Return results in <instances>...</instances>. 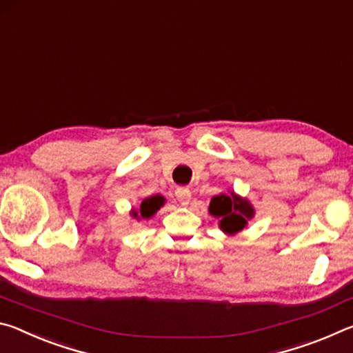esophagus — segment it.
Wrapping results in <instances>:
<instances>
[{
	"mask_svg": "<svg viewBox=\"0 0 353 353\" xmlns=\"http://www.w3.org/2000/svg\"><path fill=\"white\" fill-rule=\"evenodd\" d=\"M176 198L182 205L188 204L190 199H191V191L187 190V188H177L176 190Z\"/></svg>",
	"mask_w": 353,
	"mask_h": 353,
	"instance_id": "1",
	"label": "esophagus"
}]
</instances>
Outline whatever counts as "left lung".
<instances>
[{"label":"left lung","mask_w":353,"mask_h":353,"mask_svg":"<svg viewBox=\"0 0 353 353\" xmlns=\"http://www.w3.org/2000/svg\"><path fill=\"white\" fill-rule=\"evenodd\" d=\"M208 212L214 218H219V229L227 235H235L243 230L255 214L252 204L234 191L230 194L213 196Z\"/></svg>","instance_id":"1"}]
</instances>
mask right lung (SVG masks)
Returning a JSON list of instances; mask_svg holds the SVG:
<instances>
[{"instance_id": "1", "label": "right lung", "mask_w": 353, "mask_h": 353, "mask_svg": "<svg viewBox=\"0 0 353 353\" xmlns=\"http://www.w3.org/2000/svg\"><path fill=\"white\" fill-rule=\"evenodd\" d=\"M163 204H165L163 196L155 194V196H151V198H146L145 201H143L140 205V210H132L130 212V214H132V216L137 219H140V218L149 219Z\"/></svg>"}]
</instances>
